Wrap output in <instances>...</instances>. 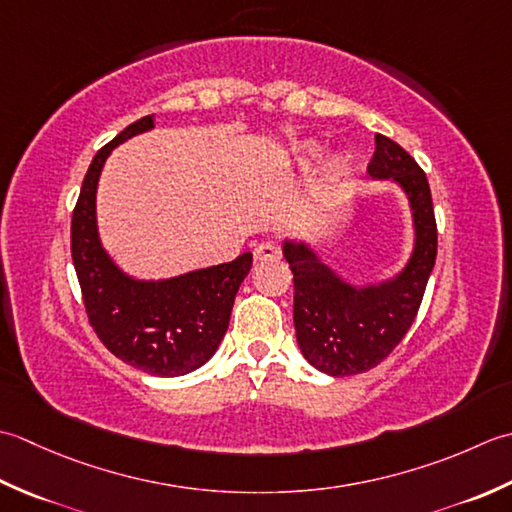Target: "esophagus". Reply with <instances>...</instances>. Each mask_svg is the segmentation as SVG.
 Here are the masks:
<instances>
[{"label": "esophagus", "instance_id": "obj_1", "mask_svg": "<svg viewBox=\"0 0 512 512\" xmlns=\"http://www.w3.org/2000/svg\"><path fill=\"white\" fill-rule=\"evenodd\" d=\"M254 258L258 260V263H263V260L280 258V247L274 245V243H260V245L254 249Z\"/></svg>", "mask_w": 512, "mask_h": 512}]
</instances>
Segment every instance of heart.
Listing matches in <instances>:
<instances>
[{"instance_id":"b5f03b06","label":"heart","mask_w":512,"mask_h":512,"mask_svg":"<svg viewBox=\"0 0 512 512\" xmlns=\"http://www.w3.org/2000/svg\"><path fill=\"white\" fill-rule=\"evenodd\" d=\"M298 154L300 156H307V154H311V152H314V145H311V143H302V145H298Z\"/></svg>"}]
</instances>
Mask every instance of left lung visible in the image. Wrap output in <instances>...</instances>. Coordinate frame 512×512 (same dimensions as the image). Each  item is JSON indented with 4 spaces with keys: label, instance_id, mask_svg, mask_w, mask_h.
I'll list each match as a JSON object with an SVG mask.
<instances>
[{
    "label": "left lung",
    "instance_id": "1",
    "mask_svg": "<svg viewBox=\"0 0 512 512\" xmlns=\"http://www.w3.org/2000/svg\"><path fill=\"white\" fill-rule=\"evenodd\" d=\"M367 172L391 179L409 196L415 225L411 260L393 280L369 287L344 283L307 245L287 241L294 274V327L302 356L329 375L364 373L389 358L422 305L437 256V225L426 174L402 145L375 134Z\"/></svg>",
    "mask_w": 512,
    "mask_h": 512
}]
</instances>
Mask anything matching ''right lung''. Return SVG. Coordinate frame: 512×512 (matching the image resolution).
<instances>
[{
    "mask_svg": "<svg viewBox=\"0 0 512 512\" xmlns=\"http://www.w3.org/2000/svg\"><path fill=\"white\" fill-rule=\"evenodd\" d=\"M154 128V119L130 123L95 154L83 179L70 225V252L90 327L114 356L159 378L201 367L221 344L236 291L252 269V254L168 280H134L103 252L97 232V183L110 152Z\"/></svg>",
    "mask_w": 512,
    "mask_h": 512,
    "instance_id": "right-lung-1",
    "label": "right lung"
}]
</instances>
